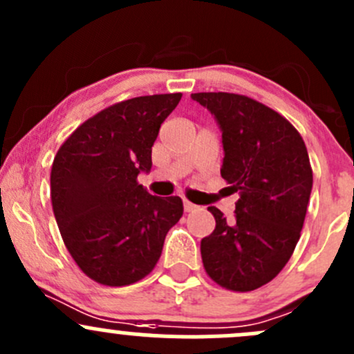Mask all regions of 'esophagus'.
<instances>
[{
	"label": "esophagus",
	"instance_id": "obj_1",
	"mask_svg": "<svg viewBox=\"0 0 354 354\" xmlns=\"http://www.w3.org/2000/svg\"><path fill=\"white\" fill-rule=\"evenodd\" d=\"M183 209H185V212H194V210H197L198 207L195 205V203L188 202V200H183Z\"/></svg>",
	"mask_w": 354,
	"mask_h": 354
}]
</instances>
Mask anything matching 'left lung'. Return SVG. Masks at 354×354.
I'll use <instances>...</instances> for the list:
<instances>
[{"instance_id":"obj_1","label":"left lung","mask_w":354,"mask_h":354,"mask_svg":"<svg viewBox=\"0 0 354 354\" xmlns=\"http://www.w3.org/2000/svg\"><path fill=\"white\" fill-rule=\"evenodd\" d=\"M223 133L221 176L240 192L233 219L209 207L216 230L200 241L210 279L231 291H253L286 266L299 240L313 174L296 128L253 99L198 92Z\"/></svg>"}]
</instances>
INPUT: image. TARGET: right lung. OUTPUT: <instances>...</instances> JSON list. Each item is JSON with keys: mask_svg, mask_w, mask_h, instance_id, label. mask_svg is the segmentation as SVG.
I'll use <instances>...</instances> for the list:
<instances>
[{"mask_svg": "<svg viewBox=\"0 0 354 354\" xmlns=\"http://www.w3.org/2000/svg\"><path fill=\"white\" fill-rule=\"evenodd\" d=\"M181 94L128 99L101 111L59 147L51 202L77 266L106 286L147 276L167 231L183 216L180 197H154L137 183L152 167V145Z\"/></svg>", "mask_w": 354, "mask_h": 354, "instance_id": "add662e5", "label": "right lung"}]
</instances>
